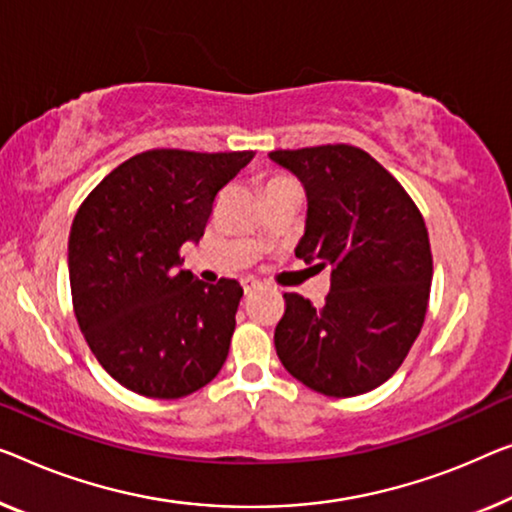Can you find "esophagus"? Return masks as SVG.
Masks as SVG:
<instances>
[{
	"label": "esophagus",
	"instance_id": "obj_1",
	"mask_svg": "<svg viewBox=\"0 0 512 512\" xmlns=\"http://www.w3.org/2000/svg\"><path fill=\"white\" fill-rule=\"evenodd\" d=\"M259 287H262V282L255 280V278H246V280H243V292H246V294L257 292Z\"/></svg>",
	"mask_w": 512,
	"mask_h": 512
}]
</instances>
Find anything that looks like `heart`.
<instances>
[{
	"instance_id": "heart-1",
	"label": "heart",
	"mask_w": 512,
	"mask_h": 512,
	"mask_svg": "<svg viewBox=\"0 0 512 512\" xmlns=\"http://www.w3.org/2000/svg\"><path fill=\"white\" fill-rule=\"evenodd\" d=\"M287 181H294V179H292V177H287V174H271V177H266V181H264V188L278 186V183H287Z\"/></svg>"
}]
</instances>
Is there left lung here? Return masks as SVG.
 Listing matches in <instances>:
<instances>
[{"label": "left lung", "instance_id": "8db88e82", "mask_svg": "<svg viewBox=\"0 0 512 512\" xmlns=\"http://www.w3.org/2000/svg\"><path fill=\"white\" fill-rule=\"evenodd\" d=\"M308 193L296 257L331 266L322 308L287 292L276 352L289 375L331 398L368 393L395 375L423 329L432 250L400 181L352 144L269 154ZM312 266V269H315Z\"/></svg>", "mask_w": 512, "mask_h": 512}]
</instances>
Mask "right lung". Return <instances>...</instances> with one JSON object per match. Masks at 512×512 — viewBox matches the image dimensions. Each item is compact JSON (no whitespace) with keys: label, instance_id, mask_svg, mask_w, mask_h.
<instances>
[{"label":"right lung","instance_id":"1","mask_svg":"<svg viewBox=\"0 0 512 512\" xmlns=\"http://www.w3.org/2000/svg\"><path fill=\"white\" fill-rule=\"evenodd\" d=\"M253 151H142L85 197L68 236L75 319L112 379L177 400L223 368L243 289L197 280L181 246L200 241L213 202Z\"/></svg>","mask_w":512,"mask_h":512}]
</instances>
